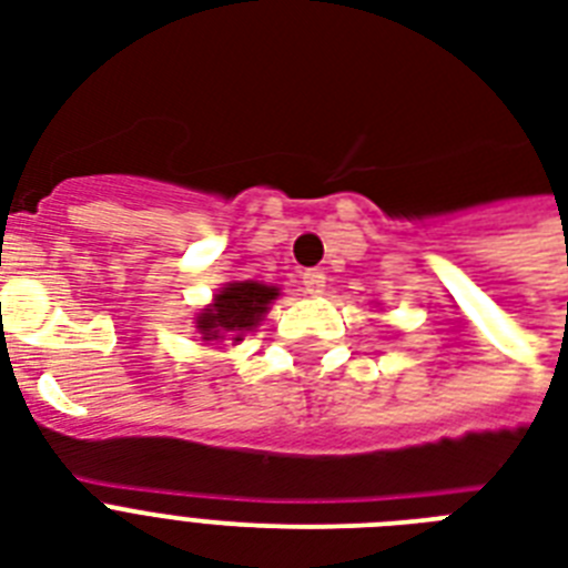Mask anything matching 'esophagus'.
<instances>
[{
  "mask_svg": "<svg viewBox=\"0 0 568 568\" xmlns=\"http://www.w3.org/2000/svg\"><path fill=\"white\" fill-rule=\"evenodd\" d=\"M303 288H306V294H312V297L324 294V288H327V276H324V271H306V274H303Z\"/></svg>",
  "mask_w": 568,
  "mask_h": 568,
  "instance_id": "esophagus-1",
  "label": "esophagus"
}]
</instances>
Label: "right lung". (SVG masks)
Masks as SVG:
<instances>
[{"label": "right lung", "instance_id": "right-lung-1", "mask_svg": "<svg viewBox=\"0 0 568 568\" xmlns=\"http://www.w3.org/2000/svg\"><path fill=\"white\" fill-rule=\"evenodd\" d=\"M276 297H280L276 285L253 283V280L226 283L221 292L214 294V301L194 318L196 333L203 342L230 338L232 345H239L250 329L258 327V321L265 318Z\"/></svg>", "mask_w": 568, "mask_h": 568}]
</instances>
